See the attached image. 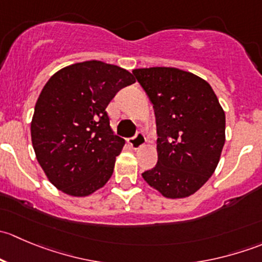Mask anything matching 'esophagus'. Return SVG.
I'll return each mask as SVG.
<instances>
[{"instance_id":"obj_1","label":"esophagus","mask_w":262,"mask_h":262,"mask_svg":"<svg viewBox=\"0 0 262 262\" xmlns=\"http://www.w3.org/2000/svg\"><path fill=\"white\" fill-rule=\"evenodd\" d=\"M129 144H130L132 148H134V149H138V148H141L142 146H144L146 144V137H144L143 132H137L136 136L132 137L130 139H129Z\"/></svg>"}]
</instances>
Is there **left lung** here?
Instances as JSON below:
<instances>
[{
  "label": "left lung",
  "instance_id": "obj_1",
  "mask_svg": "<svg viewBox=\"0 0 262 262\" xmlns=\"http://www.w3.org/2000/svg\"><path fill=\"white\" fill-rule=\"evenodd\" d=\"M152 102L157 165L142 173L163 196L194 194L213 175L226 141V115L207 81L171 67L134 70Z\"/></svg>",
  "mask_w": 262,
  "mask_h": 262
}]
</instances>
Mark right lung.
<instances>
[{
    "label": "right lung",
    "instance_id": "add662e5",
    "mask_svg": "<svg viewBox=\"0 0 262 262\" xmlns=\"http://www.w3.org/2000/svg\"><path fill=\"white\" fill-rule=\"evenodd\" d=\"M133 75L100 60L58 71L41 90L31 121L36 160L57 189L87 196L112 178L124 139L110 128L109 102Z\"/></svg>",
    "mask_w": 262,
    "mask_h": 262
}]
</instances>
